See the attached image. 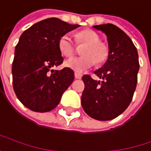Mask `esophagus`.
Returning <instances> with one entry per match:
<instances>
[{"label": "esophagus", "instance_id": "obj_1", "mask_svg": "<svg viewBox=\"0 0 151 151\" xmlns=\"http://www.w3.org/2000/svg\"><path fill=\"white\" fill-rule=\"evenodd\" d=\"M75 76H76V79H81V78H82V74L76 72V73H75Z\"/></svg>", "mask_w": 151, "mask_h": 151}]
</instances>
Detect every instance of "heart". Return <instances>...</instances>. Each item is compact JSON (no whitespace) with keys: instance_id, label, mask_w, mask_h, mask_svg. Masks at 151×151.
Here are the masks:
<instances>
[{"instance_id":"b5f03b06","label":"heart","mask_w":151,"mask_h":151,"mask_svg":"<svg viewBox=\"0 0 151 151\" xmlns=\"http://www.w3.org/2000/svg\"><path fill=\"white\" fill-rule=\"evenodd\" d=\"M76 44H86L82 51L83 57L72 58L65 62V66L77 73H83L96 63L101 66L109 57V47L101 42V36L91 29H83L75 35ZM58 48L60 54L69 58L75 54L76 47L70 37L67 35H62L58 42Z\"/></svg>"}]
</instances>
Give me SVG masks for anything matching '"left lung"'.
<instances>
[{
    "mask_svg": "<svg viewBox=\"0 0 151 151\" xmlns=\"http://www.w3.org/2000/svg\"><path fill=\"white\" fill-rule=\"evenodd\" d=\"M107 35L109 57L102 68L94 72L102 81L84 75L82 107L85 113L100 121L111 120L130 105L137 84L140 68L137 49L130 37L113 24L93 26Z\"/></svg>",
    "mask_w": 151,
    "mask_h": 151,
    "instance_id": "obj_1",
    "label": "left lung"
}]
</instances>
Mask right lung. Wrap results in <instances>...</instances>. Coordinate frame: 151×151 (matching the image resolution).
I'll return each instance as SVG.
<instances>
[{
  "label": "right lung",
  "mask_w": 151,
  "mask_h": 151,
  "mask_svg": "<svg viewBox=\"0 0 151 151\" xmlns=\"http://www.w3.org/2000/svg\"><path fill=\"white\" fill-rule=\"evenodd\" d=\"M78 27L50 17L21 35L15 48L12 80L16 95L25 107L35 112H48L60 103L75 74L68 68H50L63 63L58 48L59 39Z\"/></svg>",
  "instance_id": "add662e5"
}]
</instances>
